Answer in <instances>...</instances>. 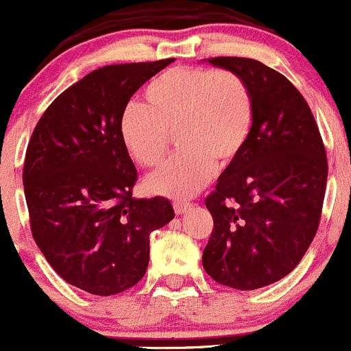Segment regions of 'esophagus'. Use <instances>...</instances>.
I'll use <instances>...</instances> for the list:
<instances>
[{"label": "esophagus", "instance_id": "34e87169", "mask_svg": "<svg viewBox=\"0 0 351 351\" xmlns=\"http://www.w3.org/2000/svg\"><path fill=\"white\" fill-rule=\"evenodd\" d=\"M191 203L189 202H181V199H178V202H173V212L178 213V215H182V213H186L188 210H191Z\"/></svg>", "mask_w": 351, "mask_h": 351}]
</instances>
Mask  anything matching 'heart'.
<instances>
[{
	"label": "heart",
	"mask_w": 351,
	"mask_h": 351,
	"mask_svg": "<svg viewBox=\"0 0 351 351\" xmlns=\"http://www.w3.org/2000/svg\"><path fill=\"white\" fill-rule=\"evenodd\" d=\"M120 117V138L141 167L163 163L176 136L181 153L146 179V188L169 198L196 195L212 179L215 163L239 158L253 129L255 105L248 84L231 70L172 66Z\"/></svg>",
	"instance_id": "heart-1"
}]
</instances>
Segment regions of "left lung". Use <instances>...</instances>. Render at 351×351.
I'll return each instance as SVG.
<instances>
[{"label": "left lung", "instance_id": "8db88e82", "mask_svg": "<svg viewBox=\"0 0 351 351\" xmlns=\"http://www.w3.org/2000/svg\"><path fill=\"white\" fill-rule=\"evenodd\" d=\"M208 62L248 84L255 117L243 153L205 199L213 229L203 269L219 285L250 291L288 276L308 250L322 213L328 158L308 103L282 73L252 58Z\"/></svg>", "mask_w": 351, "mask_h": 351}]
</instances>
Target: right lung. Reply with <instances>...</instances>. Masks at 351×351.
<instances>
[{
  "mask_svg": "<svg viewBox=\"0 0 351 351\" xmlns=\"http://www.w3.org/2000/svg\"><path fill=\"white\" fill-rule=\"evenodd\" d=\"M172 58L93 70L39 119L23 162L36 245L63 281L110 296L138 285L149 234L173 219L163 196H132L138 170L120 138L131 96Z\"/></svg>",
  "mask_w": 351,
  "mask_h": 351,
  "instance_id": "obj_1",
  "label": "right lung"
}]
</instances>
